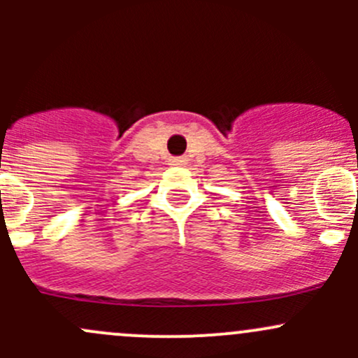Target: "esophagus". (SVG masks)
I'll return each instance as SVG.
<instances>
[{
	"label": "esophagus",
	"instance_id": "1",
	"mask_svg": "<svg viewBox=\"0 0 358 358\" xmlns=\"http://www.w3.org/2000/svg\"><path fill=\"white\" fill-rule=\"evenodd\" d=\"M169 162H171V166H182L183 162H185V159H183V157H173V159H169Z\"/></svg>",
	"mask_w": 358,
	"mask_h": 358
}]
</instances>
